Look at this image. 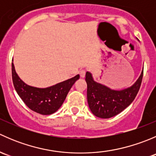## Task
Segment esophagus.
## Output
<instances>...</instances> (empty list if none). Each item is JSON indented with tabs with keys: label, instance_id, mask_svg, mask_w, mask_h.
Instances as JSON below:
<instances>
[{
	"label": "esophagus",
	"instance_id": "1",
	"mask_svg": "<svg viewBox=\"0 0 156 156\" xmlns=\"http://www.w3.org/2000/svg\"><path fill=\"white\" fill-rule=\"evenodd\" d=\"M79 75L81 78H84L86 75V71L84 70V69H81V70H80L79 72Z\"/></svg>",
	"mask_w": 156,
	"mask_h": 156
}]
</instances>
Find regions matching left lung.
<instances>
[{"mask_svg": "<svg viewBox=\"0 0 156 156\" xmlns=\"http://www.w3.org/2000/svg\"><path fill=\"white\" fill-rule=\"evenodd\" d=\"M143 75L144 70L131 87L115 90L94 81L92 75L89 72H86L87 103L93 114L101 119H109L122 112L136 97L142 83Z\"/></svg>", "mask_w": 156, "mask_h": 156, "instance_id": "obj_1", "label": "left lung"}]
</instances>
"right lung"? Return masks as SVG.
<instances>
[{
    "instance_id": "right-lung-1",
    "label": "right lung",
    "mask_w": 156,
    "mask_h": 156,
    "mask_svg": "<svg viewBox=\"0 0 156 156\" xmlns=\"http://www.w3.org/2000/svg\"><path fill=\"white\" fill-rule=\"evenodd\" d=\"M79 77V75H77L47 88L31 87L20 79L12 62V83L18 95L30 109L44 115L53 114L60 108L69 90Z\"/></svg>"
}]
</instances>
